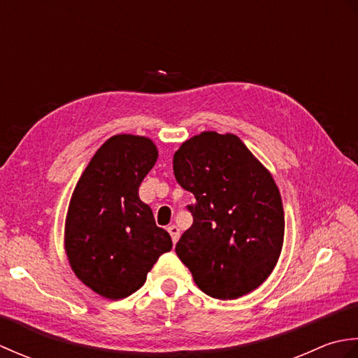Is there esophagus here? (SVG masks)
Here are the masks:
<instances>
[{"label":"esophagus","instance_id":"obj_1","mask_svg":"<svg viewBox=\"0 0 358 358\" xmlns=\"http://www.w3.org/2000/svg\"><path fill=\"white\" fill-rule=\"evenodd\" d=\"M167 232L171 234V238H172L173 243L178 241V238H180V229H178L177 226H175V224L169 226V227H167Z\"/></svg>","mask_w":358,"mask_h":358}]
</instances>
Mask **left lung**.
<instances>
[{"label":"left lung","mask_w":358,"mask_h":358,"mask_svg":"<svg viewBox=\"0 0 358 358\" xmlns=\"http://www.w3.org/2000/svg\"><path fill=\"white\" fill-rule=\"evenodd\" d=\"M178 185L192 192L194 223L175 252L204 294L232 300L260 286L283 246L285 212L269 171L234 134L203 132L173 155Z\"/></svg>","instance_id":"1"}]
</instances>
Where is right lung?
<instances>
[{
    "label": "right lung",
    "mask_w": 358,
    "mask_h": 358,
    "mask_svg": "<svg viewBox=\"0 0 358 358\" xmlns=\"http://www.w3.org/2000/svg\"><path fill=\"white\" fill-rule=\"evenodd\" d=\"M158 158L146 136L113 135L78 180L66 217L64 248L71 268L94 292L126 299L144 285L171 235L155 224L138 187Z\"/></svg>",
    "instance_id": "1"
}]
</instances>
